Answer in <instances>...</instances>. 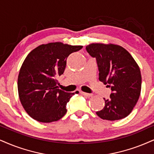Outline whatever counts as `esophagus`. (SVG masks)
Wrapping results in <instances>:
<instances>
[{
    "instance_id": "34e87169",
    "label": "esophagus",
    "mask_w": 154,
    "mask_h": 154,
    "mask_svg": "<svg viewBox=\"0 0 154 154\" xmlns=\"http://www.w3.org/2000/svg\"><path fill=\"white\" fill-rule=\"evenodd\" d=\"M81 94L83 95V96H86L87 97H91V96H93V94H88V93H86V92H83V91H81Z\"/></svg>"
}]
</instances>
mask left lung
<instances>
[{
	"label": "left lung",
	"mask_w": 154,
	"mask_h": 154,
	"mask_svg": "<svg viewBox=\"0 0 154 154\" xmlns=\"http://www.w3.org/2000/svg\"><path fill=\"white\" fill-rule=\"evenodd\" d=\"M86 49L96 58L98 79L111 91L109 99L103 98L104 108L96 114L108 121L128 116L141 94V75L137 63L126 49L117 45L92 43Z\"/></svg>",
	"instance_id": "8db88e82"
}]
</instances>
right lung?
<instances>
[{
    "mask_svg": "<svg viewBox=\"0 0 154 154\" xmlns=\"http://www.w3.org/2000/svg\"><path fill=\"white\" fill-rule=\"evenodd\" d=\"M82 48L50 43L39 45L26 57L19 72L18 90L23 107L33 119L50 123L66 114V104L75 93L58 88L57 78L65 71L68 56Z\"/></svg>",
    "mask_w": 154,
    "mask_h": 154,
    "instance_id": "obj_1",
    "label": "right lung"
}]
</instances>
